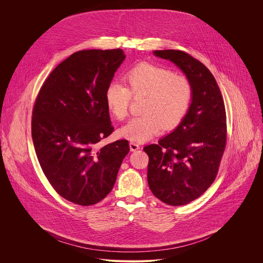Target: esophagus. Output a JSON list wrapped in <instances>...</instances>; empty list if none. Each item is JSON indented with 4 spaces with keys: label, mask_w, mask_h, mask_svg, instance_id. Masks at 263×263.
Here are the masks:
<instances>
[{
    "label": "esophagus",
    "mask_w": 263,
    "mask_h": 263,
    "mask_svg": "<svg viewBox=\"0 0 263 263\" xmlns=\"http://www.w3.org/2000/svg\"><path fill=\"white\" fill-rule=\"evenodd\" d=\"M138 148H140V145L138 144V143H136V142H130V149L132 152H134V151H137Z\"/></svg>",
    "instance_id": "obj_1"
}]
</instances>
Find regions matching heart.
Here are the masks:
<instances>
[{
	"mask_svg": "<svg viewBox=\"0 0 263 263\" xmlns=\"http://www.w3.org/2000/svg\"><path fill=\"white\" fill-rule=\"evenodd\" d=\"M127 85L111 83L106 88L105 103L110 115L124 121L134 99H144L143 116L132 119L119 130L122 138L143 142L157 135L162 129L176 128L190 110L194 88L190 78L175 73L171 68L142 62L130 68L124 76Z\"/></svg>",
	"mask_w": 263,
	"mask_h": 263,
	"instance_id": "obj_1",
	"label": "heart"
}]
</instances>
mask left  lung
<instances>
[{
  "instance_id": "1",
  "label": "left lung",
  "mask_w": 263,
  "mask_h": 263,
  "mask_svg": "<svg viewBox=\"0 0 263 263\" xmlns=\"http://www.w3.org/2000/svg\"><path fill=\"white\" fill-rule=\"evenodd\" d=\"M154 54L177 64L194 88L181 124L157 144L143 147L149 190L163 203L182 206L201 197L217 176L227 143L226 109L213 74L201 61L179 50Z\"/></svg>"
}]
</instances>
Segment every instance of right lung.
<instances>
[{"instance_id":"right-lung-1","label":"right lung","mask_w":263,"mask_h":263,"mask_svg":"<svg viewBox=\"0 0 263 263\" xmlns=\"http://www.w3.org/2000/svg\"><path fill=\"white\" fill-rule=\"evenodd\" d=\"M125 57L121 49L73 53L36 97L31 129L37 159L56 193L73 204L102 201L130 151L126 139L98 147L114 132L105 92Z\"/></svg>"}]
</instances>
